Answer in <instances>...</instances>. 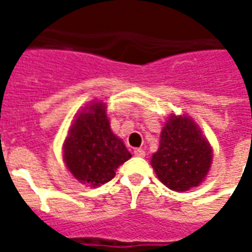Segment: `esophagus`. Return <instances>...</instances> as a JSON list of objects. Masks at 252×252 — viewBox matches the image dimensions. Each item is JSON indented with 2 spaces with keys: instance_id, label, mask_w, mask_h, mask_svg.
Returning a JSON list of instances; mask_svg holds the SVG:
<instances>
[{
  "instance_id": "obj_1",
  "label": "esophagus",
  "mask_w": 252,
  "mask_h": 252,
  "mask_svg": "<svg viewBox=\"0 0 252 252\" xmlns=\"http://www.w3.org/2000/svg\"><path fill=\"white\" fill-rule=\"evenodd\" d=\"M133 154H135V157H140V158L146 157V151H144V150H142V148H135Z\"/></svg>"
}]
</instances>
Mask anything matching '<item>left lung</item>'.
Wrapping results in <instances>:
<instances>
[{
	"label": "left lung",
	"instance_id": "left-lung-1",
	"mask_svg": "<svg viewBox=\"0 0 252 252\" xmlns=\"http://www.w3.org/2000/svg\"><path fill=\"white\" fill-rule=\"evenodd\" d=\"M212 163V148L189 117L171 116L151 159L158 178L169 189L186 191L198 186Z\"/></svg>",
	"mask_w": 252,
	"mask_h": 252
}]
</instances>
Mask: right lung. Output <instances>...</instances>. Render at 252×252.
Returning a JSON list of instances; mask_svg holds the SVG:
<instances>
[{
    "mask_svg": "<svg viewBox=\"0 0 252 252\" xmlns=\"http://www.w3.org/2000/svg\"><path fill=\"white\" fill-rule=\"evenodd\" d=\"M63 158L79 182L92 186L109 182L115 170L131 158L121 139L110 131L102 102H93L75 119L64 142Z\"/></svg>",
    "mask_w": 252,
    "mask_h": 252,
    "instance_id": "add662e5",
    "label": "right lung"
}]
</instances>
